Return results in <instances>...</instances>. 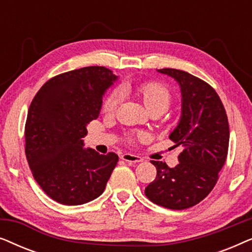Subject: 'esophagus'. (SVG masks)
<instances>
[{
	"label": "esophagus",
	"mask_w": 252,
	"mask_h": 252,
	"mask_svg": "<svg viewBox=\"0 0 252 252\" xmlns=\"http://www.w3.org/2000/svg\"><path fill=\"white\" fill-rule=\"evenodd\" d=\"M122 159L127 161V163L130 164H135V163H141L143 160L142 157L136 156V155H132V154H124L122 156Z\"/></svg>",
	"instance_id": "obj_1"
}]
</instances>
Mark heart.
I'll list each match as a JSON object with an SVG mask.
<instances>
[{"label":"heart","instance_id":"b5f03b06","mask_svg":"<svg viewBox=\"0 0 252 252\" xmlns=\"http://www.w3.org/2000/svg\"><path fill=\"white\" fill-rule=\"evenodd\" d=\"M141 98L148 109L153 111L165 112L170 108L172 102V94L166 86L160 82H144L139 87ZM124 99L123 88H116L106 96L103 101L102 111L105 115H113L117 108L122 104ZM139 137H147L146 134H139Z\"/></svg>","mask_w":252,"mask_h":252}]
</instances>
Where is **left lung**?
Instances as JSON below:
<instances>
[{
	"label": "left lung",
	"mask_w": 252,
	"mask_h": 252,
	"mask_svg": "<svg viewBox=\"0 0 252 252\" xmlns=\"http://www.w3.org/2000/svg\"><path fill=\"white\" fill-rule=\"evenodd\" d=\"M158 72L180 86L181 118L170 139L184 150L175 167L151 160L157 175L144 192L155 204L184 210L203 201L218 181L228 153V119L218 94L202 79L175 68Z\"/></svg>",
	"instance_id": "8db88e82"
}]
</instances>
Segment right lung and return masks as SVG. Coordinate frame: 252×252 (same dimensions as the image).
<instances>
[{"instance_id":"1","label":"right lung","mask_w":252,"mask_h":252,"mask_svg":"<svg viewBox=\"0 0 252 252\" xmlns=\"http://www.w3.org/2000/svg\"><path fill=\"white\" fill-rule=\"evenodd\" d=\"M116 80L104 66L68 71L48 80L31 103L25 125L27 161L42 190L61 204L80 205L97 198L116 167L115 153L84 149L82 140Z\"/></svg>"}]
</instances>
